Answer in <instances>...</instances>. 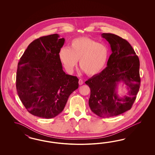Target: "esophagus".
<instances>
[{"instance_id":"34e87169","label":"esophagus","mask_w":155,"mask_h":155,"mask_svg":"<svg viewBox=\"0 0 155 155\" xmlns=\"http://www.w3.org/2000/svg\"><path fill=\"white\" fill-rule=\"evenodd\" d=\"M78 83H79V84H80V85H82V84H84V81H83V80H82V79H80Z\"/></svg>"}]
</instances>
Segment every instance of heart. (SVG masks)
<instances>
[{"instance_id":"heart-1","label":"heart","mask_w":155,"mask_h":155,"mask_svg":"<svg viewBox=\"0 0 155 155\" xmlns=\"http://www.w3.org/2000/svg\"><path fill=\"white\" fill-rule=\"evenodd\" d=\"M108 53L105 45L84 37L73 40L70 48H61L59 57L68 73L73 71L80 60L82 70L87 75L94 76L103 71L108 60Z\"/></svg>"}]
</instances>
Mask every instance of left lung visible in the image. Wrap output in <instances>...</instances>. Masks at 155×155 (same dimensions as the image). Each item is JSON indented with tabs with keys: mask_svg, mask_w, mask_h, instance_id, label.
I'll list each match as a JSON object with an SVG mask.
<instances>
[{
	"mask_svg": "<svg viewBox=\"0 0 155 155\" xmlns=\"http://www.w3.org/2000/svg\"><path fill=\"white\" fill-rule=\"evenodd\" d=\"M108 41L111 50L107 67L85 82L90 88L89 105L100 117L117 116L130 110L140 85V62L130 44L112 33L101 35ZM127 86L128 95L120 97L117 86Z\"/></svg>",
	"mask_w": 155,
	"mask_h": 155,
	"instance_id": "left-lung-1",
	"label": "left lung"
}]
</instances>
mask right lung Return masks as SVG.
<instances>
[{
  "label": "right lung",
  "instance_id": "add662e5",
  "mask_svg": "<svg viewBox=\"0 0 155 155\" xmlns=\"http://www.w3.org/2000/svg\"><path fill=\"white\" fill-rule=\"evenodd\" d=\"M58 34L38 38L21 57L16 73V90L28 112L50 119L63 111L69 97L78 88V78L62 69L59 51L65 42Z\"/></svg>",
  "mask_w": 155,
  "mask_h": 155
}]
</instances>
